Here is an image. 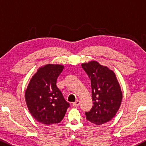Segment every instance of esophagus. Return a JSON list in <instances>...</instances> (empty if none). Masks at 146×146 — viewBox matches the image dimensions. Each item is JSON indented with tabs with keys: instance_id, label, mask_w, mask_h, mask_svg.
Segmentation results:
<instances>
[{
	"instance_id": "1",
	"label": "esophagus",
	"mask_w": 146,
	"mask_h": 146,
	"mask_svg": "<svg viewBox=\"0 0 146 146\" xmlns=\"http://www.w3.org/2000/svg\"><path fill=\"white\" fill-rule=\"evenodd\" d=\"M80 100H76V101L73 103V106L74 107H77V106H78L79 105H80Z\"/></svg>"
}]
</instances>
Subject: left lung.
Instances as JSON below:
<instances>
[{
  "label": "left lung",
  "mask_w": 146,
  "mask_h": 146,
  "mask_svg": "<svg viewBox=\"0 0 146 146\" xmlns=\"http://www.w3.org/2000/svg\"><path fill=\"white\" fill-rule=\"evenodd\" d=\"M82 66L91 80L93 102L91 110L85 113L86 119L97 125L107 123L119 109L123 97L116 75L95 60L82 63Z\"/></svg>",
  "instance_id": "left-lung-1"
}]
</instances>
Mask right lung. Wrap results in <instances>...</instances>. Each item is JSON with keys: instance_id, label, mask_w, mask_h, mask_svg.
Listing matches in <instances>:
<instances>
[{"instance_id": "right-lung-1", "label": "right lung", "mask_w": 146, "mask_h": 146, "mask_svg": "<svg viewBox=\"0 0 146 146\" xmlns=\"http://www.w3.org/2000/svg\"><path fill=\"white\" fill-rule=\"evenodd\" d=\"M64 65L48 64L38 68L30 80L25 98L29 113L37 121L46 125L62 120L69 104L56 86Z\"/></svg>"}]
</instances>
